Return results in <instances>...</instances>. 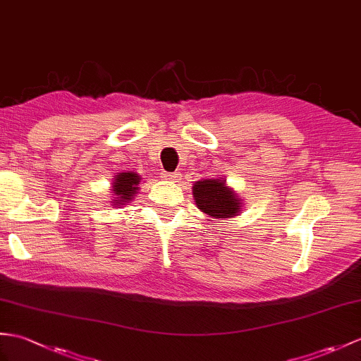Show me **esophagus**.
<instances>
[{
  "label": "esophagus",
  "instance_id": "1",
  "mask_svg": "<svg viewBox=\"0 0 361 361\" xmlns=\"http://www.w3.org/2000/svg\"><path fill=\"white\" fill-rule=\"evenodd\" d=\"M177 177H178V173H175V172H163L161 173V178L166 181H173V180H177Z\"/></svg>",
  "mask_w": 361,
  "mask_h": 361
}]
</instances>
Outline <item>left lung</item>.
Instances as JSON below:
<instances>
[{
    "instance_id": "left-lung-1",
    "label": "left lung",
    "mask_w": 361,
    "mask_h": 361,
    "mask_svg": "<svg viewBox=\"0 0 361 361\" xmlns=\"http://www.w3.org/2000/svg\"><path fill=\"white\" fill-rule=\"evenodd\" d=\"M194 197L198 209L215 219H229L240 211V200L221 180L197 181Z\"/></svg>"
}]
</instances>
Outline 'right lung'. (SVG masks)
<instances>
[{
  "label": "right lung",
  "mask_w": 361,
  "mask_h": 361,
  "mask_svg": "<svg viewBox=\"0 0 361 361\" xmlns=\"http://www.w3.org/2000/svg\"><path fill=\"white\" fill-rule=\"evenodd\" d=\"M140 180L141 178L135 172H123L116 175L114 181V195H116V206L128 203L130 198H133V194L138 190L137 186L140 184Z\"/></svg>",
  "instance_id": "1"
}]
</instances>
